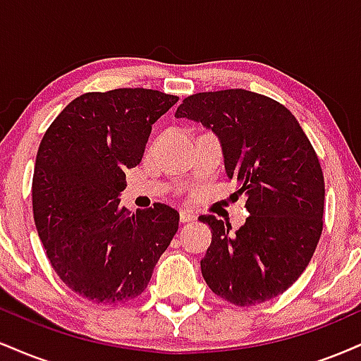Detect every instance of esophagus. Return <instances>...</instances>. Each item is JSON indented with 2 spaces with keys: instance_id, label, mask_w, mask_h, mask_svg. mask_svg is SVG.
<instances>
[{
  "instance_id": "obj_1",
  "label": "esophagus",
  "mask_w": 361,
  "mask_h": 361,
  "mask_svg": "<svg viewBox=\"0 0 361 361\" xmlns=\"http://www.w3.org/2000/svg\"><path fill=\"white\" fill-rule=\"evenodd\" d=\"M180 219H181V222H193L195 219H197V215H195L192 210L181 209L180 210Z\"/></svg>"
}]
</instances>
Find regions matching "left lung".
<instances>
[{"mask_svg": "<svg viewBox=\"0 0 361 361\" xmlns=\"http://www.w3.org/2000/svg\"><path fill=\"white\" fill-rule=\"evenodd\" d=\"M175 117L200 122L222 144L224 164L246 195V224L233 234L215 215L202 275L221 299L247 307L275 299L307 268L322 233L324 176L292 111L247 90L185 98Z\"/></svg>", "mask_w": 361, "mask_h": 361, "instance_id": "left-lung-1", "label": "left lung"}]
</instances>
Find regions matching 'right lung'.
I'll use <instances>...</instances> for the list:
<instances>
[{
	"label": "right lung",
	"instance_id": "add662e5",
	"mask_svg": "<svg viewBox=\"0 0 361 361\" xmlns=\"http://www.w3.org/2000/svg\"><path fill=\"white\" fill-rule=\"evenodd\" d=\"M178 102L144 88L85 93L44 134L32 181L37 233L54 271L103 305L135 299L178 231L180 214L120 205L126 169L142 161L152 123Z\"/></svg>",
	"mask_w": 361,
	"mask_h": 361
}]
</instances>
